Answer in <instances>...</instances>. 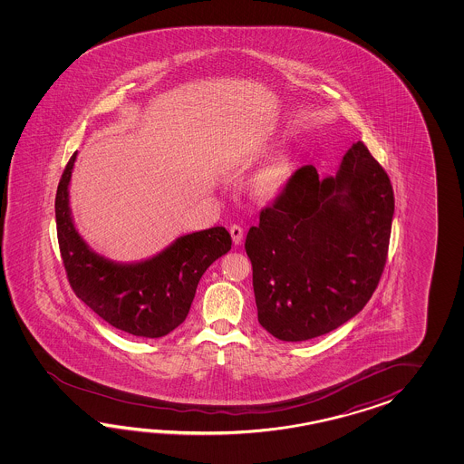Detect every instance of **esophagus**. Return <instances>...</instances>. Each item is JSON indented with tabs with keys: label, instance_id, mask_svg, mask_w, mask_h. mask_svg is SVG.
<instances>
[{
	"label": "esophagus",
	"instance_id": "34e87169",
	"mask_svg": "<svg viewBox=\"0 0 464 464\" xmlns=\"http://www.w3.org/2000/svg\"><path fill=\"white\" fill-rule=\"evenodd\" d=\"M230 236H232L234 244L240 246V244H242V238H244V228L240 227V226H232V227H230Z\"/></svg>",
	"mask_w": 464,
	"mask_h": 464
}]
</instances>
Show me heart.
I'll return each mask as SVG.
<instances>
[{"label": "heart", "mask_w": 464, "mask_h": 464, "mask_svg": "<svg viewBox=\"0 0 464 464\" xmlns=\"http://www.w3.org/2000/svg\"><path fill=\"white\" fill-rule=\"evenodd\" d=\"M292 174V159L288 154H278L256 168L246 179V192L256 200H270L285 188Z\"/></svg>", "instance_id": "obj_1"}]
</instances>
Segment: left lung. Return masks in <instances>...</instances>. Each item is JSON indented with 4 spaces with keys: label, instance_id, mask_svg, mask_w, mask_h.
Returning a JSON list of instances; mask_svg holds the SVG:
<instances>
[{
    "label": "left lung",
    "instance_id": "left-lung-1",
    "mask_svg": "<svg viewBox=\"0 0 464 464\" xmlns=\"http://www.w3.org/2000/svg\"><path fill=\"white\" fill-rule=\"evenodd\" d=\"M393 212L390 179L362 140L335 176L298 169L246 234L258 324L304 342L362 312L385 266Z\"/></svg>",
    "mask_w": 464,
    "mask_h": 464
}]
</instances>
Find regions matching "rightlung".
Wrapping results in <instances>:
<instances>
[{
    "label": "right lung",
    "mask_w": 464,
    "mask_h": 464,
    "mask_svg": "<svg viewBox=\"0 0 464 464\" xmlns=\"http://www.w3.org/2000/svg\"><path fill=\"white\" fill-rule=\"evenodd\" d=\"M78 150L56 192V227L61 256L74 294L109 325L140 338H160L188 316L198 280L232 238L224 227L180 236L156 256L116 262L101 256L79 234L70 208V184Z\"/></svg>",
    "instance_id": "right-lung-1"
}]
</instances>
